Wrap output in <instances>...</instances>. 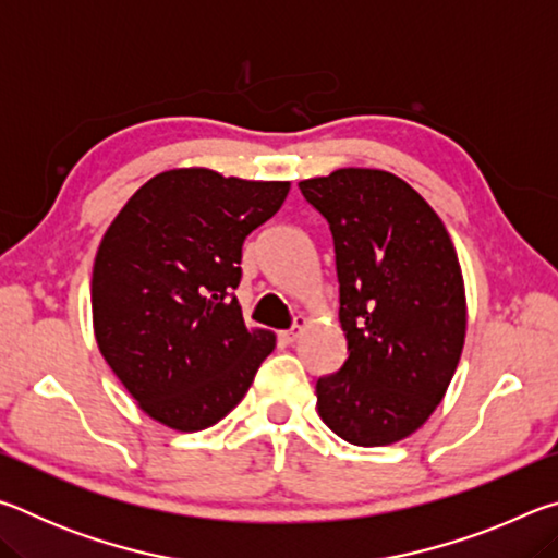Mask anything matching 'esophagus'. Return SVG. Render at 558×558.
<instances>
[{
    "mask_svg": "<svg viewBox=\"0 0 558 558\" xmlns=\"http://www.w3.org/2000/svg\"><path fill=\"white\" fill-rule=\"evenodd\" d=\"M305 327H307V317H305V315H298L295 323H292V329H288V332H282L280 339H282V342H286V344H292V342H295V339L302 335V329H305Z\"/></svg>",
    "mask_w": 558,
    "mask_h": 558,
    "instance_id": "obj_1",
    "label": "esophagus"
}]
</instances>
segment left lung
<instances>
[{
	"mask_svg": "<svg viewBox=\"0 0 558 558\" xmlns=\"http://www.w3.org/2000/svg\"><path fill=\"white\" fill-rule=\"evenodd\" d=\"M300 192L332 231L349 349L315 386L317 413L352 446H391L438 409L465 347L456 245L430 204L384 169H335Z\"/></svg>",
	"mask_w": 558,
	"mask_h": 558,
	"instance_id": "obj_1",
	"label": "left lung"
}]
</instances>
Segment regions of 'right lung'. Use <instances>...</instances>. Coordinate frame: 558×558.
Wrapping results in <instances>:
<instances>
[{
	"label": "right lung",
	"instance_id": "1",
	"mask_svg": "<svg viewBox=\"0 0 558 558\" xmlns=\"http://www.w3.org/2000/svg\"><path fill=\"white\" fill-rule=\"evenodd\" d=\"M288 192L290 182L167 169L108 226L93 263V332L112 374L153 421L182 433L214 426L276 349V335L245 327L233 290L245 235Z\"/></svg>",
	"mask_w": 558,
	"mask_h": 558
}]
</instances>
